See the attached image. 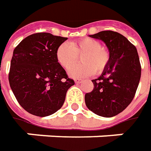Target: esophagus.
I'll use <instances>...</instances> for the list:
<instances>
[{
  "label": "esophagus",
  "mask_w": 151,
  "mask_h": 151,
  "mask_svg": "<svg viewBox=\"0 0 151 151\" xmlns=\"http://www.w3.org/2000/svg\"><path fill=\"white\" fill-rule=\"evenodd\" d=\"M82 81H82V80H81V79H78V80H76V81H75V82H76V84H81Z\"/></svg>",
  "instance_id": "34e87169"
}]
</instances>
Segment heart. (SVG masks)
<instances>
[{
	"mask_svg": "<svg viewBox=\"0 0 151 151\" xmlns=\"http://www.w3.org/2000/svg\"><path fill=\"white\" fill-rule=\"evenodd\" d=\"M81 56L83 64L73 65ZM56 59L64 69L69 70V76L72 78H82L91 76L93 71L101 73L108 65L110 55L101 43L96 39L86 38L70 44L63 43L56 50Z\"/></svg>",
	"mask_w": 151,
	"mask_h": 151,
	"instance_id": "heart-1",
	"label": "heart"
}]
</instances>
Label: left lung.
I'll use <instances>...</instances> for the list:
<instances>
[{
  "label": "left lung",
  "mask_w": 151,
  "mask_h": 151,
  "mask_svg": "<svg viewBox=\"0 0 151 151\" xmlns=\"http://www.w3.org/2000/svg\"><path fill=\"white\" fill-rule=\"evenodd\" d=\"M91 38L100 39L107 45L110 60L97 79L94 88L86 93L85 102L91 112L111 118L123 112L134 99L141 76V65L136 48L122 34L101 31Z\"/></svg>",
  "instance_id": "8db88e82"
}]
</instances>
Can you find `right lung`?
Returning a JSON list of instances; mask_svg holds the SVG:
<instances>
[{"mask_svg": "<svg viewBox=\"0 0 151 151\" xmlns=\"http://www.w3.org/2000/svg\"><path fill=\"white\" fill-rule=\"evenodd\" d=\"M66 39L38 32L21 41L13 51L10 86L22 107L32 115L46 117L57 112L75 84L56 59V50Z\"/></svg>", "mask_w": 151, "mask_h": 151, "instance_id": "right-lung-1", "label": "right lung"}]
</instances>
